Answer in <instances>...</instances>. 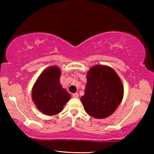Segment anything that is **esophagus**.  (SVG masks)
<instances>
[{"label": "esophagus", "instance_id": "1", "mask_svg": "<svg viewBox=\"0 0 154 154\" xmlns=\"http://www.w3.org/2000/svg\"><path fill=\"white\" fill-rule=\"evenodd\" d=\"M79 93H77L72 94V97H74V98H78V97H79Z\"/></svg>", "mask_w": 154, "mask_h": 154}]
</instances>
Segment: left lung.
<instances>
[{
	"instance_id": "obj_1",
	"label": "left lung",
	"mask_w": 154,
	"mask_h": 154,
	"mask_svg": "<svg viewBox=\"0 0 154 154\" xmlns=\"http://www.w3.org/2000/svg\"><path fill=\"white\" fill-rule=\"evenodd\" d=\"M87 82L81 101L86 112L95 118H106L115 112L122 100L124 87L110 67L96 65L87 74Z\"/></svg>"
}]
</instances>
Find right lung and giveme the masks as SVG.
I'll use <instances>...</instances> for the list:
<instances>
[{
  "instance_id": "1",
  "label": "right lung",
  "mask_w": 154,
  "mask_h": 154,
  "mask_svg": "<svg viewBox=\"0 0 154 154\" xmlns=\"http://www.w3.org/2000/svg\"><path fill=\"white\" fill-rule=\"evenodd\" d=\"M60 76L61 71L58 67H48L40 75L32 88V100L37 108L46 115L59 114L71 97L62 88Z\"/></svg>"
}]
</instances>
